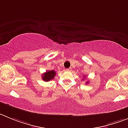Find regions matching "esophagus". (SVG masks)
Wrapping results in <instances>:
<instances>
[{
    "instance_id": "34e87169",
    "label": "esophagus",
    "mask_w": 128,
    "mask_h": 128,
    "mask_svg": "<svg viewBox=\"0 0 128 128\" xmlns=\"http://www.w3.org/2000/svg\"><path fill=\"white\" fill-rule=\"evenodd\" d=\"M67 71H72V68H68V69H67Z\"/></svg>"
}]
</instances>
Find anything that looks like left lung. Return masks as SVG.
Listing matches in <instances>:
<instances>
[{
  "instance_id": "left-lung-1",
  "label": "left lung",
  "mask_w": 128,
  "mask_h": 128,
  "mask_svg": "<svg viewBox=\"0 0 128 128\" xmlns=\"http://www.w3.org/2000/svg\"><path fill=\"white\" fill-rule=\"evenodd\" d=\"M88 83V82H87V83H86V84H87V83Z\"/></svg>"
}]
</instances>
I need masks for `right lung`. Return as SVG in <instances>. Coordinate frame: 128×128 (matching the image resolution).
Returning a JSON list of instances; mask_svg holds the SVG:
<instances>
[{
	"mask_svg": "<svg viewBox=\"0 0 128 128\" xmlns=\"http://www.w3.org/2000/svg\"><path fill=\"white\" fill-rule=\"evenodd\" d=\"M56 72H55L54 70L46 71V72L42 75L43 80L45 81V82H48V81L52 80H53V79L54 78L55 76H56Z\"/></svg>",
	"mask_w": 128,
	"mask_h": 128,
	"instance_id": "obj_1",
	"label": "right lung"
}]
</instances>
